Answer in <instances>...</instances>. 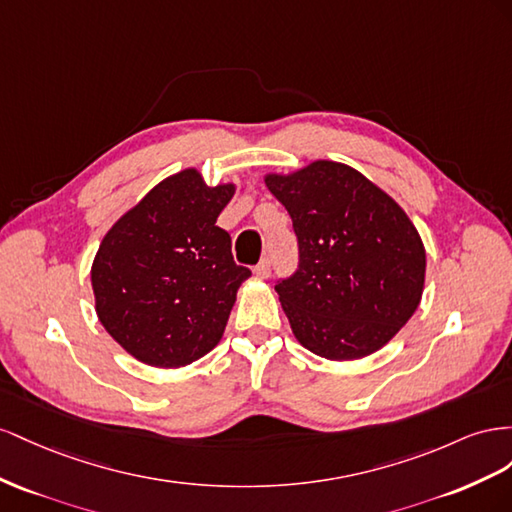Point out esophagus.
Wrapping results in <instances>:
<instances>
[{"label": "esophagus", "instance_id": "esophagus-1", "mask_svg": "<svg viewBox=\"0 0 512 512\" xmlns=\"http://www.w3.org/2000/svg\"><path fill=\"white\" fill-rule=\"evenodd\" d=\"M253 272L259 276V279H268L270 272H272V268H270V259H268V257L261 259L259 264L255 266V270H253Z\"/></svg>", "mask_w": 512, "mask_h": 512}]
</instances>
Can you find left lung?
Masks as SVG:
<instances>
[{"label":"left lung","mask_w":512,"mask_h":512,"mask_svg":"<svg viewBox=\"0 0 512 512\" xmlns=\"http://www.w3.org/2000/svg\"><path fill=\"white\" fill-rule=\"evenodd\" d=\"M294 223L298 268L274 285L296 339L328 360L384 347L420 304L425 246L407 214L356 169L317 160L268 175Z\"/></svg>","instance_id":"1"}]
</instances>
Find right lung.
<instances>
[{"label":"right lung","instance_id":"1","mask_svg":"<svg viewBox=\"0 0 512 512\" xmlns=\"http://www.w3.org/2000/svg\"><path fill=\"white\" fill-rule=\"evenodd\" d=\"M233 184L208 186L195 169L163 180L115 223L92 266L100 324L130 356L184 367L221 341L251 270L216 225Z\"/></svg>","mask_w":512,"mask_h":512}]
</instances>
